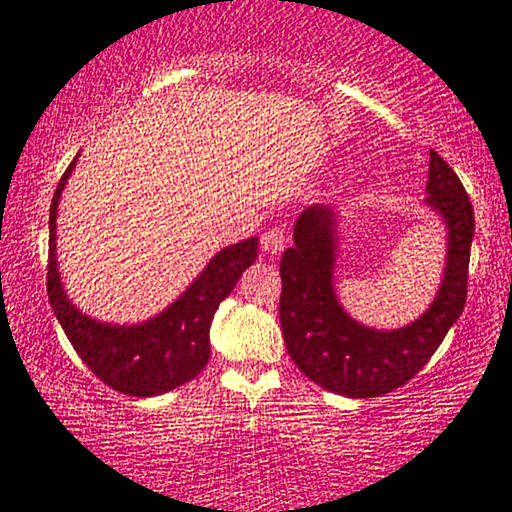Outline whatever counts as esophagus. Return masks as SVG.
<instances>
[{"instance_id":"1","label":"esophagus","mask_w":512,"mask_h":512,"mask_svg":"<svg viewBox=\"0 0 512 512\" xmlns=\"http://www.w3.org/2000/svg\"><path fill=\"white\" fill-rule=\"evenodd\" d=\"M283 245H286V231H283L281 226H272V229H267V231L263 233L261 247H263L265 254L277 256V254H281Z\"/></svg>"}]
</instances>
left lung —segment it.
<instances>
[{"label":"left lung","mask_w":512,"mask_h":512,"mask_svg":"<svg viewBox=\"0 0 512 512\" xmlns=\"http://www.w3.org/2000/svg\"><path fill=\"white\" fill-rule=\"evenodd\" d=\"M428 206L448 231L442 286L430 309L412 325L382 332L352 320L334 290L336 226L332 206L297 217L295 245L281 256L279 318L288 355L322 389L348 398H375L403 387L428 364L467 302L474 208L460 178L430 151Z\"/></svg>","instance_id":"left-lung-1"}]
</instances>
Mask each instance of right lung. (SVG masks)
I'll return each mask as SVG.
<instances>
[{
  "label": "right lung",
  "mask_w": 512,
  "mask_h": 512,
  "mask_svg": "<svg viewBox=\"0 0 512 512\" xmlns=\"http://www.w3.org/2000/svg\"><path fill=\"white\" fill-rule=\"evenodd\" d=\"M75 160L61 176L50 206L47 297L68 341L91 373L125 396H160L194 380L210 357V325L215 311L242 272L256 261L258 238L219 251L199 277L160 316L139 325H109L89 318L68 300L57 267V208Z\"/></svg>",
  "instance_id": "right-lung-1"
}]
</instances>
